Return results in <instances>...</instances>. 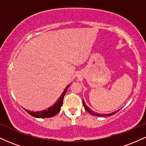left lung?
<instances>
[{
  "label": "left lung",
  "instance_id": "1",
  "mask_svg": "<svg viewBox=\"0 0 146 146\" xmlns=\"http://www.w3.org/2000/svg\"><path fill=\"white\" fill-rule=\"evenodd\" d=\"M82 102H83V105H84V108H85V110H86V111H88V113H89L90 114H91V115H95V116H99V117H106V116H110V115H115V113H117V112L119 111V110H117V111H115V112H113V113H110V114H103V115H99L98 113H93V111H92L89 108H88V106H87L85 104V103H84V100H82Z\"/></svg>",
  "mask_w": 146,
  "mask_h": 146
}]
</instances>
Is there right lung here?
I'll return each mask as SVG.
<instances>
[{"instance_id":"obj_1","label":"right lung","mask_w":146,"mask_h":146,"mask_svg":"<svg viewBox=\"0 0 146 146\" xmlns=\"http://www.w3.org/2000/svg\"><path fill=\"white\" fill-rule=\"evenodd\" d=\"M70 85L68 84V86L66 87V88L64 90L62 94L61 95V96L60 97L59 99H58V101L56 102V103H55V104L52 106L51 107L47 108V110H42V111L40 112H33L27 110H26V111L27 112L29 115H31V116L38 117V118H47V117H51L55 116L58 112H60V109H61V106H62L63 104L64 97L65 93H66L67 88Z\"/></svg>"}]
</instances>
